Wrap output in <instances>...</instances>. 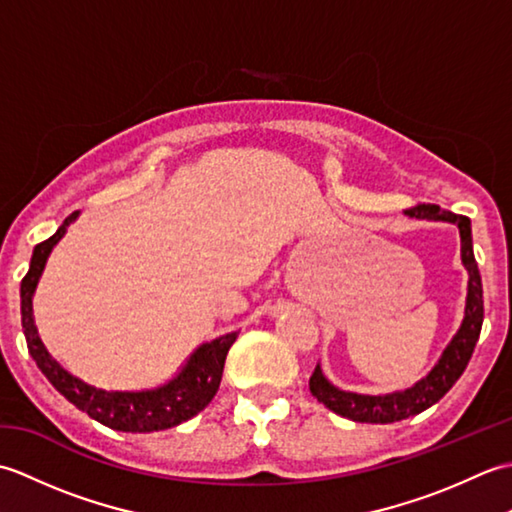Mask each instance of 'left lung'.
<instances>
[{"label":"left lung","instance_id":"1","mask_svg":"<svg viewBox=\"0 0 512 512\" xmlns=\"http://www.w3.org/2000/svg\"><path fill=\"white\" fill-rule=\"evenodd\" d=\"M409 217H418V220H442L453 222L460 228L462 239V264L469 270V297H466V310L464 321L458 334L453 336L447 350H444L438 365L431 369L427 378L411 389L396 391V394L387 396H363L352 394V391L336 389L328 378L323 376L321 367H314L310 376V391L312 396L325 407L339 413L343 418H350L354 422H372V424H389L396 420H405L409 416L429 409L431 405L447 394L455 385V380L462 376V372L469 365L475 343L480 339L482 321H484V297H482V277L477 270V262L473 255V237H471V220L466 215H455L451 211L440 209L438 204H416L405 211Z\"/></svg>","mask_w":512,"mask_h":512}]
</instances>
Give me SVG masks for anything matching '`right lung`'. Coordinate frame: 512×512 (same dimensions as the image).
I'll return each instance as SVG.
<instances>
[{
    "label": "right lung",
    "instance_id": "right-lung-1",
    "mask_svg": "<svg viewBox=\"0 0 512 512\" xmlns=\"http://www.w3.org/2000/svg\"><path fill=\"white\" fill-rule=\"evenodd\" d=\"M74 217L76 213L65 217L57 233L35 246L28 273L21 279V325H24L28 352L50 383L57 387V391H61L72 405L88 413L90 418L99 420L105 427L116 431L149 433L176 427V424L193 418L195 413H200L209 405L215 391L220 389L226 354L235 343L237 332L224 334L220 339L200 345L171 383L149 391L96 389L65 372L43 347L35 328V319H32V295H35L37 281L43 273V266H46L50 250L63 237L70 222H74Z\"/></svg>",
    "mask_w": 512,
    "mask_h": 512
}]
</instances>
